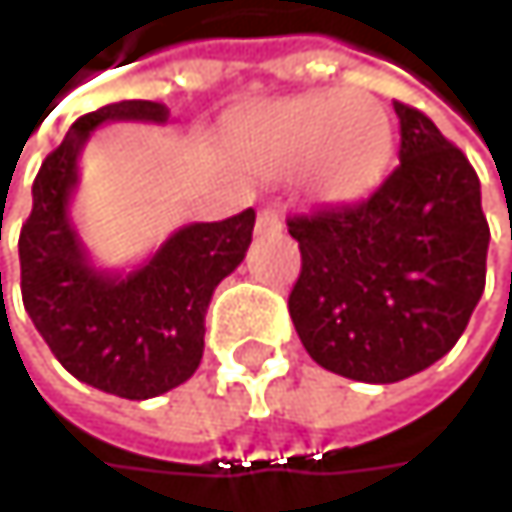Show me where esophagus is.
Returning a JSON list of instances; mask_svg holds the SVG:
<instances>
[{"mask_svg":"<svg viewBox=\"0 0 512 512\" xmlns=\"http://www.w3.org/2000/svg\"><path fill=\"white\" fill-rule=\"evenodd\" d=\"M255 231L257 234H278V231H281V216H278V210H272V207L257 210Z\"/></svg>","mask_w":512,"mask_h":512,"instance_id":"obj_1","label":"esophagus"}]
</instances>
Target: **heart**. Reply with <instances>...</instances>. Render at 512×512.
Masks as SVG:
<instances>
[{
    "label": "heart",
    "instance_id": "b5f03b06",
    "mask_svg": "<svg viewBox=\"0 0 512 512\" xmlns=\"http://www.w3.org/2000/svg\"><path fill=\"white\" fill-rule=\"evenodd\" d=\"M391 148V118L364 91L272 100L231 139L234 156L263 174H290L308 165L311 186L326 198L367 192L382 177Z\"/></svg>",
    "mask_w": 512,
    "mask_h": 512
}]
</instances>
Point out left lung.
Instances as JSON below:
<instances>
[{
    "label": "left lung",
    "mask_w": 512,
    "mask_h": 512,
    "mask_svg": "<svg viewBox=\"0 0 512 512\" xmlns=\"http://www.w3.org/2000/svg\"><path fill=\"white\" fill-rule=\"evenodd\" d=\"M400 165L356 204L287 219L290 317L320 367L388 385L451 353L486 284L480 180L418 109L394 103Z\"/></svg>",
    "instance_id": "obj_1"
}]
</instances>
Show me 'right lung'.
Segmentation results:
<instances>
[{
	"mask_svg": "<svg viewBox=\"0 0 512 512\" xmlns=\"http://www.w3.org/2000/svg\"><path fill=\"white\" fill-rule=\"evenodd\" d=\"M109 121L165 124L154 100H121L82 115L32 186L20 231L23 305L52 356L79 382L127 400L183 385L204 356V317L213 290L249 252L255 210L174 231L130 272L97 269L70 219L79 154Z\"/></svg>",
	"mask_w": 512,
	"mask_h": 512,
	"instance_id": "obj_1",
	"label": "right lung"
}]
</instances>
